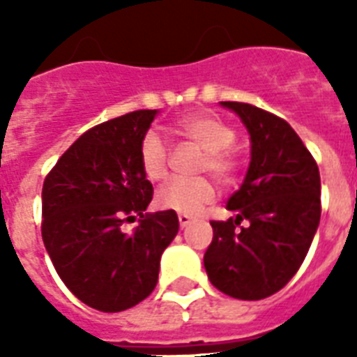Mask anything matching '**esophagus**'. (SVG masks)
I'll use <instances>...</instances> for the list:
<instances>
[{
	"mask_svg": "<svg viewBox=\"0 0 357 357\" xmlns=\"http://www.w3.org/2000/svg\"><path fill=\"white\" fill-rule=\"evenodd\" d=\"M178 220H179V226H181V228H187V226L190 224V220H192V217H190V215H185V213H179Z\"/></svg>",
	"mask_w": 357,
	"mask_h": 357,
	"instance_id": "34e87169",
	"label": "esophagus"
}]
</instances>
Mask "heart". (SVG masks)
Returning a JSON list of instances; mask_svg holds the SVG:
<instances>
[{
  "label": "heart",
  "mask_w": 357,
  "mask_h": 357,
  "mask_svg": "<svg viewBox=\"0 0 357 357\" xmlns=\"http://www.w3.org/2000/svg\"><path fill=\"white\" fill-rule=\"evenodd\" d=\"M176 129L179 135L204 150L200 161L202 172H209L222 185H229L237 178L238 157L231 150L235 131L229 123L211 114L192 113L179 120ZM139 162L150 181H161L167 176L168 150L165 140L155 131H148L140 140ZM213 198L215 187L207 178H174L157 190V206L185 215H195L202 207L211 204Z\"/></svg>",
  "instance_id": "heart-1"
}]
</instances>
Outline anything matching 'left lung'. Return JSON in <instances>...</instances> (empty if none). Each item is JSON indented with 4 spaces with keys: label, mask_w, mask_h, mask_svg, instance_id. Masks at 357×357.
Here are the masks:
<instances>
[{
    "label": "left lung",
    "mask_w": 357,
    "mask_h": 357,
    "mask_svg": "<svg viewBox=\"0 0 357 357\" xmlns=\"http://www.w3.org/2000/svg\"><path fill=\"white\" fill-rule=\"evenodd\" d=\"M222 105L248 129L252 159L228 200L235 217L211 220L204 266L224 294L261 300L285 287L304 263L321 220V176L285 120L250 103Z\"/></svg>",
    "instance_id": "left-lung-1"
}]
</instances>
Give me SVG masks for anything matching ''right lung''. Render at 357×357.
<instances>
[{
    "label": "right lung",
    "instance_id": "add662e5",
    "mask_svg": "<svg viewBox=\"0 0 357 357\" xmlns=\"http://www.w3.org/2000/svg\"><path fill=\"white\" fill-rule=\"evenodd\" d=\"M155 109L133 111L83 133L42 187V241L64 285L98 311L116 313L150 296L179 229L176 211L146 213L153 187L139 146ZM139 218L131 234L123 222Z\"/></svg>",
    "mask_w": 357,
    "mask_h": 357
}]
</instances>
